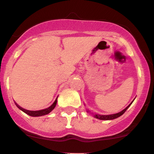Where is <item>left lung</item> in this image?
Instances as JSON below:
<instances>
[{
	"label": "left lung",
	"instance_id": "1",
	"mask_svg": "<svg viewBox=\"0 0 154 154\" xmlns=\"http://www.w3.org/2000/svg\"><path fill=\"white\" fill-rule=\"evenodd\" d=\"M132 103L130 104V105L128 106L126 108H125L124 110H122V111H120L119 113H116V114H110V115H100V114H95L94 116L95 118H96V119H100V120H111V119H116V118H118L119 116H122L124 113L126 111L127 109H128L129 106H130V105H131Z\"/></svg>",
	"mask_w": 154,
	"mask_h": 154
}]
</instances>
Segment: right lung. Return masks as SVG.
<instances>
[{
  "label": "right lung",
  "mask_w": 154,
  "mask_h": 154,
  "mask_svg": "<svg viewBox=\"0 0 154 154\" xmlns=\"http://www.w3.org/2000/svg\"><path fill=\"white\" fill-rule=\"evenodd\" d=\"M56 103H57V98H56V99L55 100V101L54 102V103H53L52 105L51 106H49L48 108H47V109H42V110H39V111H29V110H26V109H23V108H22L21 106H19L17 103H16V105H17V106L18 107L19 109H20V110H22V111H24V113H26V114H28V115H29V116H40L46 115V114H49V113H50L51 111L54 109L55 106H56Z\"/></svg>",
  "instance_id": "obj_1"
}]
</instances>
